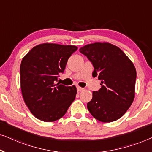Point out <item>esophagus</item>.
Listing matches in <instances>:
<instances>
[{"label":"esophagus","mask_w":152,"mask_h":152,"mask_svg":"<svg viewBox=\"0 0 152 152\" xmlns=\"http://www.w3.org/2000/svg\"><path fill=\"white\" fill-rule=\"evenodd\" d=\"M84 90V88H81V87H80V86H78L77 87V91H78V92H80V91H82V90Z\"/></svg>","instance_id":"1"}]
</instances>
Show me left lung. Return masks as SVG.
<instances>
[{
    "mask_svg": "<svg viewBox=\"0 0 152 152\" xmlns=\"http://www.w3.org/2000/svg\"><path fill=\"white\" fill-rule=\"evenodd\" d=\"M92 62L93 77L98 76L102 88L92 92L87 107L91 115L102 122L120 119L135 97L136 70L126 54L112 44L96 42L80 48Z\"/></svg>",
    "mask_w": 152,
    "mask_h": 152,
    "instance_id": "8db88e82",
    "label": "left lung"
}]
</instances>
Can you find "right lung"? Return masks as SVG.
Wrapping results in <instances>:
<instances>
[{"instance_id": "obj_1", "label": "right lung", "mask_w": 152, "mask_h": 152, "mask_svg": "<svg viewBox=\"0 0 152 152\" xmlns=\"http://www.w3.org/2000/svg\"><path fill=\"white\" fill-rule=\"evenodd\" d=\"M77 46L44 43L33 47L20 66L21 90L24 102L38 120L54 122L63 117L76 98L75 86L66 87L58 80L69 58Z\"/></svg>"}]
</instances>
